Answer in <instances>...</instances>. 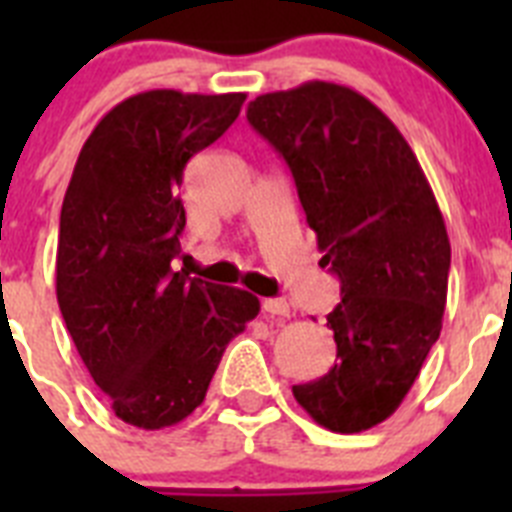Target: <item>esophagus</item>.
I'll use <instances>...</instances> for the list:
<instances>
[{"label":"esophagus","mask_w":512,"mask_h":512,"mask_svg":"<svg viewBox=\"0 0 512 512\" xmlns=\"http://www.w3.org/2000/svg\"><path fill=\"white\" fill-rule=\"evenodd\" d=\"M261 307L269 318H289V305L284 300H264Z\"/></svg>","instance_id":"esophagus-1"}]
</instances>
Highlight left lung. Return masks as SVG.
<instances>
[{
	"instance_id": "left-lung-1",
	"label": "left lung",
	"mask_w": 512,
	"mask_h": 512,
	"mask_svg": "<svg viewBox=\"0 0 512 512\" xmlns=\"http://www.w3.org/2000/svg\"><path fill=\"white\" fill-rule=\"evenodd\" d=\"M251 128L295 176L320 266L341 279L328 315L338 361L292 395L333 433L390 418L441 336L451 243L395 122L354 89L307 81L248 104Z\"/></svg>"
}]
</instances>
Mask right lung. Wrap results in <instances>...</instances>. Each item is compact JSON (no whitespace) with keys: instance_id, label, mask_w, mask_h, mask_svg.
<instances>
[{"instance_id":"right-lung-1","label":"right lung","mask_w":512,"mask_h":512,"mask_svg":"<svg viewBox=\"0 0 512 512\" xmlns=\"http://www.w3.org/2000/svg\"><path fill=\"white\" fill-rule=\"evenodd\" d=\"M243 102L241 92L133 94L97 122L63 197L58 307L117 418L143 431L200 408L225 346L261 310L246 289L171 269L187 223L184 166Z\"/></svg>"}]
</instances>
